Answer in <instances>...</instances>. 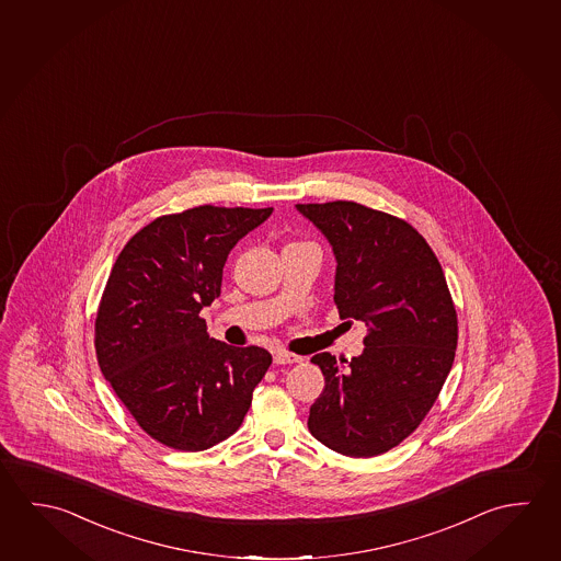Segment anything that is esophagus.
<instances>
[{"label": "esophagus", "mask_w": 561, "mask_h": 561, "mask_svg": "<svg viewBox=\"0 0 561 561\" xmlns=\"http://www.w3.org/2000/svg\"><path fill=\"white\" fill-rule=\"evenodd\" d=\"M304 358L301 356H297V354L285 353V351H277L274 353V363L276 364H295L301 363Z\"/></svg>", "instance_id": "esophagus-1"}]
</instances>
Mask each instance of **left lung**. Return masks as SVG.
<instances>
[{
	"label": "left lung",
	"instance_id": "8db88e82",
	"mask_svg": "<svg viewBox=\"0 0 561 561\" xmlns=\"http://www.w3.org/2000/svg\"><path fill=\"white\" fill-rule=\"evenodd\" d=\"M295 208L333 248L341 319L368 329L353 360L311 358L324 388L309 410V432L346 457L382 455L422 423L451 370L457 313L442 264L392 215L351 201Z\"/></svg>",
	"mask_w": 561,
	"mask_h": 561
}]
</instances>
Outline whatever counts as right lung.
I'll list each match as a JSON object with an SVG mask.
<instances>
[{"label":"right lung","mask_w":561,"mask_h":561,"mask_svg":"<svg viewBox=\"0 0 561 561\" xmlns=\"http://www.w3.org/2000/svg\"><path fill=\"white\" fill-rule=\"evenodd\" d=\"M274 208H188L129 238L96 314L100 370L139 427L179 451L237 432L272 354L210 339L198 313L220 295L238 240Z\"/></svg>","instance_id":"obj_1"}]
</instances>
